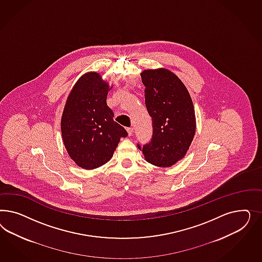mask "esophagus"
<instances>
[{
  "label": "esophagus",
  "mask_w": 262,
  "mask_h": 262,
  "mask_svg": "<svg viewBox=\"0 0 262 262\" xmlns=\"http://www.w3.org/2000/svg\"><path fill=\"white\" fill-rule=\"evenodd\" d=\"M127 132L128 135L130 136V135H133V133H134V128L133 127H127Z\"/></svg>",
  "instance_id": "34e87169"
}]
</instances>
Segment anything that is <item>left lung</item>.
Here are the masks:
<instances>
[{
  "mask_svg": "<svg viewBox=\"0 0 262 262\" xmlns=\"http://www.w3.org/2000/svg\"><path fill=\"white\" fill-rule=\"evenodd\" d=\"M145 104L152 122L151 141L141 147L152 165L170 167L183 159L196 130L194 106L188 90L174 73L167 69L141 73Z\"/></svg>",
  "mask_w": 262,
  "mask_h": 262,
  "instance_id": "1",
  "label": "left lung"
}]
</instances>
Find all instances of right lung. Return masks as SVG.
I'll return each mask as SVG.
<instances>
[{
  "mask_svg": "<svg viewBox=\"0 0 262 262\" xmlns=\"http://www.w3.org/2000/svg\"><path fill=\"white\" fill-rule=\"evenodd\" d=\"M108 89L98 73H86L76 82L64 106V145L70 158L83 169H95L110 161L120 138L127 135L106 104Z\"/></svg>",
  "mask_w": 262,
  "mask_h": 262,
  "instance_id": "obj_1",
  "label": "right lung"
}]
</instances>
